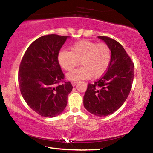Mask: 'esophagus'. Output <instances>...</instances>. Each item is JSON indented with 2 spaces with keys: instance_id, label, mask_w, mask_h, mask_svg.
I'll list each match as a JSON object with an SVG mask.
<instances>
[{
  "instance_id": "34e87169",
  "label": "esophagus",
  "mask_w": 153,
  "mask_h": 153,
  "mask_svg": "<svg viewBox=\"0 0 153 153\" xmlns=\"http://www.w3.org/2000/svg\"><path fill=\"white\" fill-rule=\"evenodd\" d=\"M77 81H72L71 82V84H72V86H75L76 85V84H77Z\"/></svg>"
}]
</instances>
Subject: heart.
Masks as SVG:
<instances>
[{
	"label": "heart",
	"instance_id": "1",
	"mask_svg": "<svg viewBox=\"0 0 153 153\" xmlns=\"http://www.w3.org/2000/svg\"><path fill=\"white\" fill-rule=\"evenodd\" d=\"M59 64L65 71H71L78 65L82 67L67 75L70 80L94 78L103 76L111 61V50L107 44L88 40L77 41L71 46V51L61 50L57 55Z\"/></svg>",
	"mask_w": 153,
	"mask_h": 153
}]
</instances>
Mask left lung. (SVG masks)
<instances>
[{"label": "left lung", "instance_id": "1", "mask_svg": "<svg viewBox=\"0 0 153 153\" xmlns=\"http://www.w3.org/2000/svg\"><path fill=\"white\" fill-rule=\"evenodd\" d=\"M109 46L111 61L106 73L88 84L84 106L99 117L109 115L121 107L132 86L134 65L125 49L117 41L107 36H98Z\"/></svg>", "mask_w": 153, "mask_h": 153}]
</instances>
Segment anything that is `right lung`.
Here are the masks:
<instances>
[{
    "instance_id": "add662e5",
    "label": "right lung",
    "mask_w": 153,
    "mask_h": 153,
    "mask_svg": "<svg viewBox=\"0 0 153 153\" xmlns=\"http://www.w3.org/2000/svg\"><path fill=\"white\" fill-rule=\"evenodd\" d=\"M67 37L41 36L29 46L21 61L18 73L21 94L27 105L42 117H55L63 112L73 89L71 82L65 80L57 60Z\"/></svg>"
}]
</instances>
